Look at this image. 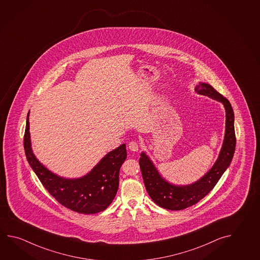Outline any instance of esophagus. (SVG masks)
I'll return each mask as SVG.
<instances>
[{"mask_svg":"<svg viewBox=\"0 0 260 260\" xmlns=\"http://www.w3.org/2000/svg\"><path fill=\"white\" fill-rule=\"evenodd\" d=\"M127 147H128V149H129L131 151H133V152H137L140 146H139L138 142H136V141H133V142H129V143H128Z\"/></svg>","mask_w":260,"mask_h":260,"instance_id":"obj_1","label":"esophagus"}]
</instances>
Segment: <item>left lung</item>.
<instances>
[{
	"label": "left lung",
	"instance_id": "1",
	"mask_svg": "<svg viewBox=\"0 0 260 260\" xmlns=\"http://www.w3.org/2000/svg\"><path fill=\"white\" fill-rule=\"evenodd\" d=\"M196 91L222 103L226 111V129L222 147L211 170L192 184L178 186L171 184L161 177L145 153L141 154L139 160L143 182L149 196L157 206L170 210H181L193 206L208 194L228 169L235 151L234 114L228 99L207 83H199L196 87Z\"/></svg>",
	"mask_w": 260,
	"mask_h": 260
}]
</instances>
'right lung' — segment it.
I'll return each instance as SVG.
<instances>
[{
  "label": "right lung",
  "mask_w": 260,
  "mask_h": 260,
  "mask_svg": "<svg viewBox=\"0 0 260 260\" xmlns=\"http://www.w3.org/2000/svg\"><path fill=\"white\" fill-rule=\"evenodd\" d=\"M24 135V148L28 164L48 192L62 206L75 212L95 214L110 206L117 194L119 170L127 158L126 144L106 154L87 175L79 179H64L47 170L33 154L29 121Z\"/></svg>",
  "instance_id": "add662e5"
}]
</instances>
